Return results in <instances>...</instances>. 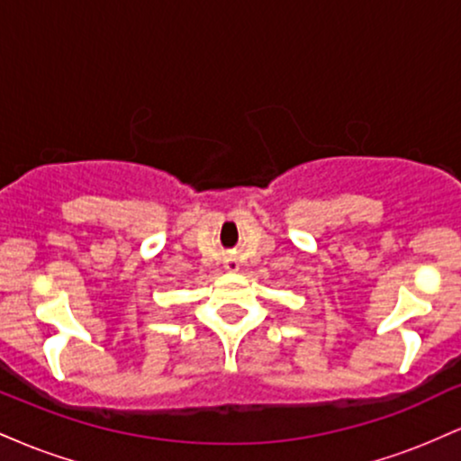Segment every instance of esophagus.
<instances>
[{"mask_svg": "<svg viewBox=\"0 0 461 461\" xmlns=\"http://www.w3.org/2000/svg\"><path fill=\"white\" fill-rule=\"evenodd\" d=\"M238 267H240V264H238L236 260H231V258H230V260H225L227 271H238Z\"/></svg>", "mask_w": 461, "mask_h": 461, "instance_id": "34e87169", "label": "esophagus"}]
</instances>
